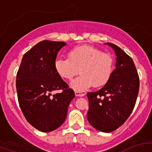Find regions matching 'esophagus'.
<instances>
[{
    "label": "esophagus",
    "instance_id": "34e87169",
    "mask_svg": "<svg viewBox=\"0 0 152 152\" xmlns=\"http://www.w3.org/2000/svg\"><path fill=\"white\" fill-rule=\"evenodd\" d=\"M75 95H76V96L82 97V96H85L86 93L85 91H75Z\"/></svg>",
    "mask_w": 152,
    "mask_h": 152
}]
</instances>
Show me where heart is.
I'll use <instances>...</instances> for the list:
<instances>
[{"label": "heart", "mask_w": 152, "mask_h": 152, "mask_svg": "<svg viewBox=\"0 0 152 152\" xmlns=\"http://www.w3.org/2000/svg\"><path fill=\"white\" fill-rule=\"evenodd\" d=\"M113 65L111 55L90 45L73 48L68 52V58H56L54 62L55 70L62 79L70 80L80 73L70 82V87L76 90L106 85L112 76Z\"/></svg>", "instance_id": "1"}]
</instances>
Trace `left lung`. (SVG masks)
<instances>
[{"instance_id":"1","label":"left lung","mask_w":152,"mask_h":152,"mask_svg":"<svg viewBox=\"0 0 152 152\" xmlns=\"http://www.w3.org/2000/svg\"><path fill=\"white\" fill-rule=\"evenodd\" d=\"M107 45L116 55L115 69L102 88L87 93V120L96 129L111 132L117 129L131 115L139 92V76L132 59L117 45Z\"/></svg>"}]
</instances>
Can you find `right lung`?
<instances>
[{
  "label": "right lung",
  "instance_id": "1",
  "mask_svg": "<svg viewBox=\"0 0 152 152\" xmlns=\"http://www.w3.org/2000/svg\"><path fill=\"white\" fill-rule=\"evenodd\" d=\"M66 43L43 40L23 56L17 73L18 102L27 121L42 132L59 128L65 122L75 93L54 68L58 52ZM62 89L60 94L52 92Z\"/></svg>",
  "mask_w": 152,
  "mask_h": 152
}]
</instances>
